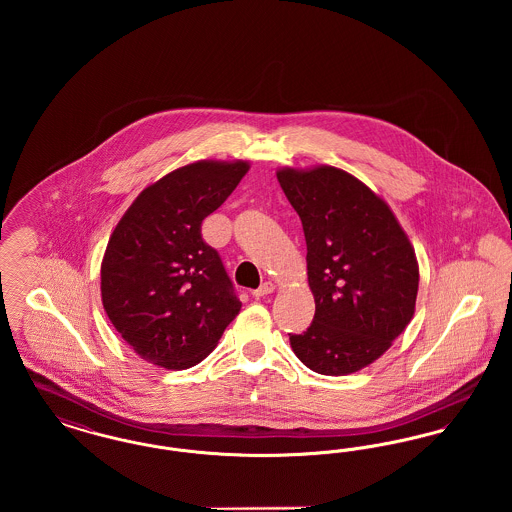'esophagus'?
<instances>
[{"mask_svg": "<svg viewBox=\"0 0 512 512\" xmlns=\"http://www.w3.org/2000/svg\"><path fill=\"white\" fill-rule=\"evenodd\" d=\"M272 292H274V284H272V282H265V284H261V286L253 292V295L259 299V297H265V295Z\"/></svg>", "mask_w": 512, "mask_h": 512, "instance_id": "1", "label": "esophagus"}]
</instances>
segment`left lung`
Masks as SVG:
<instances>
[{
    "mask_svg": "<svg viewBox=\"0 0 512 512\" xmlns=\"http://www.w3.org/2000/svg\"><path fill=\"white\" fill-rule=\"evenodd\" d=\"M278 182L307 242L315 318L290 334L297 359L326 376H345L380 359L411 322L418 261L390 205L336 167H284Z\"/></svg>",
    "mask_w": 512,
    "mask_h": 512,
    "instance_id": "8db88e82",
    "label": "left lung"
}]
</instances>
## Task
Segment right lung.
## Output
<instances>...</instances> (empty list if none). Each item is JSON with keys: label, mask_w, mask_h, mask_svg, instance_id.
Segmentation results:
<instances>
[{"label": "right lung", "mask_w": 512, "mask_h": 512, "mask_svg": "<svg viewBox=\"0 0 512 512\" xmlns=\"http://www.w3.org/2000/svg\"><path fill=\"white\" fill-rule=\"evenodd\" d=\"M247 161H195L149 184L115 226L101 261V301L144 361L201 363L242 309L201 222L236 190Z\"/></svg>", "instance_id": "add662e5"}]
</instances>
